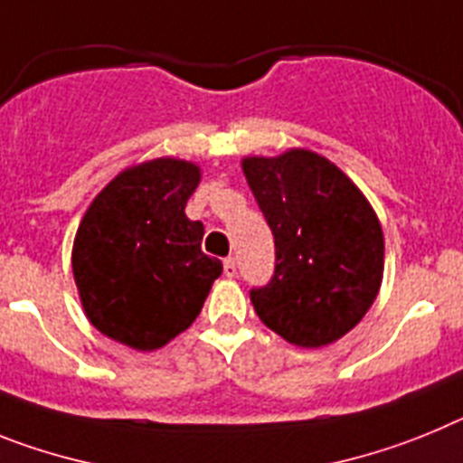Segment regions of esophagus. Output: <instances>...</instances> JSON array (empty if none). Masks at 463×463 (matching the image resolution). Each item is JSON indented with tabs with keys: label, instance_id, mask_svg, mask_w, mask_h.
<instances>
[{
	"label": "esophagus",
	"instance_id": "34e87169",
	"mask_svg": "<svg viewBox=\"0 0 463 463\" xmlns=\"http://www.w3.org/2000/svg\"><path fill=\"white\" fill-rule=\"evenodd\" d=\"M223 275H226V277H235L237 275L235 259H226V260H223Z\"/></svg>",
	"mask_w": 463,
	"mask_h": 463
}]
</instances>
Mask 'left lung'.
<instances>
[{
  "mask_svg": "<svg viewBox=\"0 0 463 463\" xmlns=\"http://www.w3.org/2000/svg\"><path fill=\"white\" fill-rule=\"evenodd\" d=\"M242 170L275 235V275L249 291L256 315L298 347L335 343L380 291L384 237L371 203L331 160L305 148L244 158Z\"/></svg>",
  "mask_w": 463,
  "mask_h": 463,
  "instance_id": "8db88e82",
  "label": "left lung"
}]
</instances>
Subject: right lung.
I'll use <instances>...</instances> for the list:
<instances>
[{
	"mask_svg": "<svg viewBox=\"0 0 463 463\" xmlns=\"http://www.w3.org/2000/svg\"><path fill=\"white\" fill-rule=\"evenodd\" d=\"M200 184L188 160L156 158L120 172L92 200L76 231L71 270L90 324L151 352L186 331L221 275L203 254L204 226L186 216Z\"/></svg>",
	"mask_w": 463,
	"mask_h": 463,
	"instance_id": "obj_1",
	"label": "right lung"
}]
</instances>
